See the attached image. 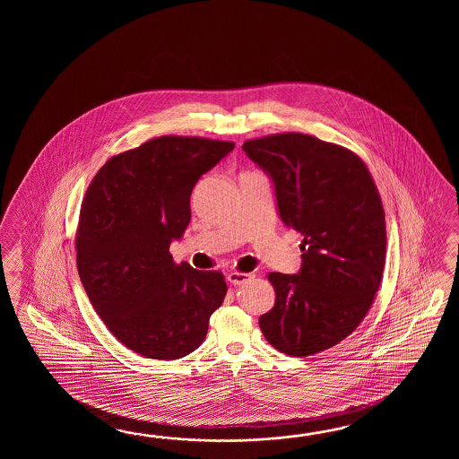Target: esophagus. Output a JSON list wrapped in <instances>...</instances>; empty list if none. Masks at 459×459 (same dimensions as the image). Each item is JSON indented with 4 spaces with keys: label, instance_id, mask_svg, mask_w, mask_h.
I'll use <instances>...</instances> for the list:
<instances>
[{
    "label": "esophagus",
    "instance_id": "esophagus-1",
    "mask_svg": "<svg viewBox=\"0 0 459 459\" xmlns=\"http://www.w3.org/2000/svg\"><path fill=\"white\" fill-rule=\"evenodd\" d=\"M254 273H238V271H231V273H228V281L233 283V285H241V283H246L247 281H251L253 279Z\"/></svg>",
    "mask_w": 459,
    "mask_h": 459
}]
</instances>
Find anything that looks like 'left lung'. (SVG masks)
I'll return each mask as SVG.
<instances>
[{"mask_svg":"<svg viewBox=\"0 0 459 459\" xmlns=\"http://www.w3.org/2000/svg\"><path fill=\"white\" fill-rule=\"evenodd\" d=\"M273 178L283 225L302 234V269L271 273L275 303L259 326L275 350L313 356L350 336L369 312L385 264V215L361 157L303 133L247 139Z\"/></svg>","mask_w":459,"mask_h":459,"instance_id":"8db88e82","label":"left lung"}]
</instances>
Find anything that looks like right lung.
Here are the masks:
<instances>
[{"label":"right lung","mask_w":459,"mask_h":459,"mask_svg":"<svg viewBox=\"0 0 459 459\" xmlns=\"http://www.w3.org/2000/svg\"><path fill=\"white\" fill-rule=\"evenodd\" d=\"M234 143L160 136L108 159L78 216L80 281L117 342L149 359H178L205 340L228 287L218 271L176 264L169 246L190 221L198 178Z\"/></svg>","instance_id":"obj_1"}]
</instances>
